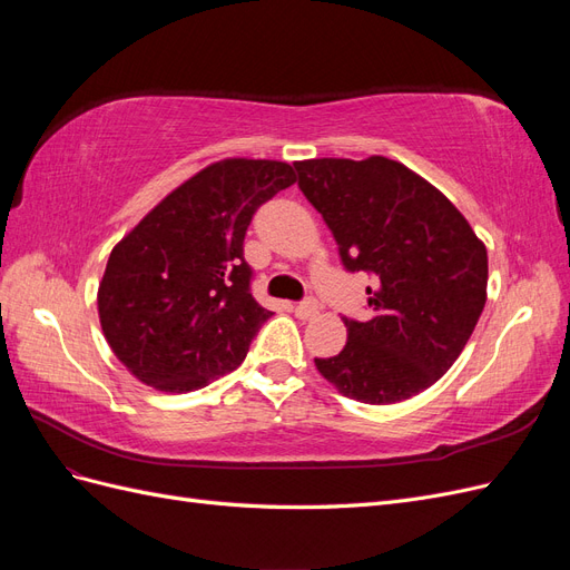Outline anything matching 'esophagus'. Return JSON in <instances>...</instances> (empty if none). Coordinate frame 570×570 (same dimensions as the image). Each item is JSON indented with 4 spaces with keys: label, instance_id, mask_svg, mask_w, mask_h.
I'll use <instances>...</instances> for the list:
<instances>
[{
    "label": "esophagus",
    "instance_id": "1",
    "mask_svg": "<svg viewBox=\"0 0 570 570\" xmlns=\"http://www.w3.org/2000/svg\"><path fill=\"white\" fill-rule=\"evenodd\" d=\"M318 312H321V306H318V302L314 297H308V299H304V302H299L295 306V314L299 318H314Z\"/></svg>",
    "mask_w": 570,
    "mask_h": 570
}]
</instances>
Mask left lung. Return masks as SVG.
Segmentation results:
<instances>
[{
  "label": "left lung",
  "mask_w": 570,
  "mask_h": 570,
  "mask_svg": "<svg viewBox=\"0 0 570 570\" xmlns=\"http://www.w3.org/2000/svg\"><path fill=\"white\" fill-rule=\"evenodd\" d=\"M347 271H366L373 316L342 318L347 344L316 368L344 396L394 404L435 385L488 299V249L438 187L385 157L295 164Z\"/></svg>",
  "instance_id": "obj_1"
}]
</instances>
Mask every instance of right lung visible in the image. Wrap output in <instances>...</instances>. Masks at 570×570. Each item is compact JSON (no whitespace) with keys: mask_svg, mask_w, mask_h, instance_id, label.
<instances>
[{"mask_svg":"<svg viewBox=\"0 0 570 570\" xmlns=\"http://www.w3.org/2000/svg\"><path fill=\"white\" fill-rule=\"evenodd\" d=\"M295 180L285 161H216L111 249L97 292L99 323L137 381L183 394L243 364L271 318L249 292L245 235L258 206Z\"/></svg>","mask_w":570,"mask_h":570,"instance_id":"obj_1","label":"right lung"}]
</instances>
